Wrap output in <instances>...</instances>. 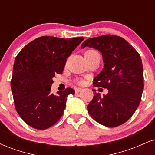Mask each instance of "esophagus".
Here are the masks:
<instances>
[{"mask_svg": "<svg viewBox=\"0 0 155 155\" xmlns=\"http://www.w3.org/2000/svg\"><path fill=\"white\" fill-rule=\"evenodd\" d=\"M83 89L82 88H81V87H78V88H76L75 89V92H76V93H78V92H81V90H82Z\"/></svg>", "mask_w": 155, "mask_h": 155, "instance_id": "1", "label": "esophagus"}]
</instances>
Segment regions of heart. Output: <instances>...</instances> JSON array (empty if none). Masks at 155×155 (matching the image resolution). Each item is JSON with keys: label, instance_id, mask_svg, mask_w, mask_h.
Masks as SVG:
<instances>
[{"label": "heart", "instance_id": "b5f03b06", "mask_svg": "<svg viewBox=\"0 0 155 155\" xmlns=\"http://www.w3.org/2000/svg\"><path fill=\"white\" fill-rule=\"evenodd\" d=\"M92 51H95V50H92V49H90V50H87V51L86 52H92ZM80 82H82V81H80Z\"/></svg>", "mask_w": 155, "mask_h": 155}]
</instances>
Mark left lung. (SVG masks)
Listing matches in <instances>:
<instances>
[{
    "mask_svg": "<svg viewBox=\"0 0 155 155\" xmlns=\"http://www.w3.org/2000/svg\"><path fill=\"white\" fill-rule=\"evenodd\" d=\"M85 47L97 49L102 54L104 67L93 84L108 90L104 97L94 92L87 106L89 114L106 127L121 125L132 117L141 99L143 71L140 55L127 41L117 35L88 38L81 47Z\"/></svg>",
    "mask_w": 155,
    "mask_h": 155,
    "instance_id": "left-lung-1",
    "label": "left lung"
}]
</instances>
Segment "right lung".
Masks as SVG:
<instances>
[{"instance_id":"obj_1","label":"right lung","mask_w":155,"mask_h":155,"mask_svg":"<svg viewBox=\"0 0 155 155\" xmlns=\"http://www.w3.org/2000/svg\"><path fill=\"white\" fill-rule=\"evenodd\" d=\"M84 39L39 37L16 57L11 88L17 113L31 127L47 129L62 117L68 95L75 91L68 87L51 94L52 79L63 73L67 58Z\"/></svg>"}]
</instances>
